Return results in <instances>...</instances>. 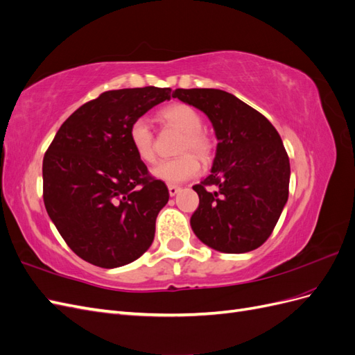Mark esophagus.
<instances>
[{
    "mask_svg": "<svg viewBox=\"0 0 355 355\" xmlns=\"http://www.w3.org/2000/svg\"><path fill=\"white\" fill-rule=\"evenodd\" d=\"M179 191H180V187H176V185H168V194H170V197H175Z\"/></svg>",
    "mask_w": 355,
    "mask_h": 355,
    "instance_id": "obj_1",
    "label": "esophagus"
}]
</instances>
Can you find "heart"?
Instances as JSON below:
<instances>
[{
    "instance_id": "b5f03b06",
    "label": "heart",
    "mask_w": 355,
    "mask_h": 355,
    "mask_svg": "<svg viewBox=\"0 0 355 355\" xmlns=\"http://www.w3.org/2000/svg\"><path fill=\"white\" fill-rule=\"evenodd\" d=\"M159 118L168 125H173L179 132L184 133L179 153L185 152V155H179L173 159H164L153 168V175L167 182V184H180L188 179H192L200 173V161L207 159L211 154L210 139L201 132L202 120L200 112L185 103H175L159 111ZM128 141L133 148L135 154L144 163H154L155 161V146L154 135L151 132V125L145 118H136L128 128ZM192 150L194 155L189 153ZM198 156L196 157L195 155Z\"/></svg>"
}]
</instances>
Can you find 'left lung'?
<instances>
[{
	"instance_id": "1",
	"label": "left lung",
	"mask_w": 355,
	"mask_h": 355,
	"mask_svg": "<svg viewBox=\"0 0 355 355\" xmlns=\"http://www.w3.org/2000/svg\"><path fill=\"white\" fill-rule=\"evenodd\" d=\"M173 98L209 116L218 137L211 173L192 187L200 197L191 228L211 249L245 253L261 247L288 198L290 163L266 118L218 89H176Z\"/></svg>"
}]
</instances>
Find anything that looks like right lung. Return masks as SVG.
I'll use <instances>...</instances> for the list:
<instances>
[{"label": "right lung", "mask_w": 355, "mask_h": 355, "mask_svg": "<svg viewBox=\"0 0 355 355\" xmlns=\"http://www.w3.org/2000/svg\"><path fill=\"white\" fill-rule=\"evenodd\" d=\"M170 92L153 85L105 92L60 125L46 151V210L69 249L85 262L123 266L154 241L168 189L135 154L128 128L168 101Z\"/></svg>", "instance_id": "right-lung-1"}]
</instances>
